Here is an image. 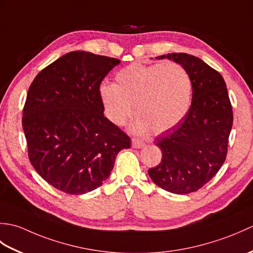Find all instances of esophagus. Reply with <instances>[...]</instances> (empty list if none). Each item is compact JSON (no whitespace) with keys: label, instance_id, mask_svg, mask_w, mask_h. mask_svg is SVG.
<instances>
[{"label":"esophagus","instance_id":"obj_1","mask_svg":"<svg viewBox=\"0 0 253 253\" xmlns=\"http://www.w3.org/2000/svg\"><path fill=\"white\" fill-rule=\"evenodd\" d=\"M131 146H132V148H135V149H140V148H142L144 146V142L140 141V140H139V139L133 138L132 140H131Z\"/></svg>","mask_w":253,"mask_h":253}]
</instances>
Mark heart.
Masks as SVG:
<instances>
[{"label": "heart", "mask_w": 253, "mask_h": 253, "mask_svg": "<svg viewBox=\"0 0 253 253\" xmlns=\"http://www.w3.org/2000/svg\"><path fill=\"white\" fill-rule=\"evenodd\" d=\"M100 99L106 117L124 125L135 105L137 120L132 129L161 133L176 126L191 104L192 82L179 64L144 65L132 63L115 75V84H101Z\"/></svg>", "instance_id": "b5f03b06"}]
</instances>
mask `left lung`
<instances>
[{"label":"left lung","instance_id":"8db88e82","mask_svg":"<svg viewBox=\"0 0 253 253\" xmlns=\"http://www.w3.org/2000/svg\"><path fill=\"white\" fill-rule=\"evenodd\" d=\"M155 58H169L186 69L192 100L185 117L157 139L162 161L148 173L162 189L186 195L211 180L226 160L233 107L222 75L199 57L169 53Z\"/></svg>","mask_w":253,"mask_h":253}]
</instances>
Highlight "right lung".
Masks as SVG:
<instances>
[{"label":"right lung","mask_w":253,"mask_h":253,"mask_svg":"<svg viewBox=\"0 0 253 253\" xmlns=\"http://www.w3.org/2000/svg\"><path fill=\"white\" fill-rule=\"evenodd\" d=\"M121 63L84 51L69 52L42 69L23 111L28 157L42 178L69 195L100 187L130 138L104 116L100 84Z\"/></svg>","instance_id":"obj_1"}]
</instances>
